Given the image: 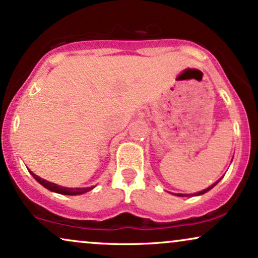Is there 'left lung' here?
Instances as JSON below:
<instances>
[{
  "label": "left lung",
  "instance_id": "1",
  "mask_svg": "<svg viewBox=\"0 0 258 258\" xmlns=\"http://www.w3.org/2000/svg\"><path fill=\"white\" fill-rule=\"evenodd\" d=\"M220 180L221 179H219L218 181L216 182H214V184L212 185V186H209V187H207L206 190H203V191H200V192H197V194H194V195H184V194H173V195H175V196H178V197H191V196H200V195H203V194H206V192H208L209 190H212V188L214 187V186H215L216 184H218V182L220 181Z\"/></svg>",
  "mask_w": 258,
  "mask_h": 258
}]
</instances>
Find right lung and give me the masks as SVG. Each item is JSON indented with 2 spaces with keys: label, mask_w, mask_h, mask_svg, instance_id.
Segmentation results:
<instances>
[{
  "label": "right lung",
  "mask_w": 258,
  "mask_h": 258,
  "mask_svg": "<svg viewBox=\"0 0 258 258\" xmlns=\"http://www.w3.org/2000/svg\"><path fill=\"white\" fill-rule=\"evenodd\" d=\"M31 173V175L35 178L37 181L39 182L40 185L44 186L45 188H48V190H50L52 192H56V194H60V195H68V196H77V195H83L85 194V192H89L90 190H92V188L95 187V186H91V187H76V188H70V187H63V186H60L57 184H54V182H50V181H46L45 179H42L39 178L38 175H36L35 173H32L31 170H29Z\"/></svg>",
  "instance_id": "obj_1"
}]
</instances>
